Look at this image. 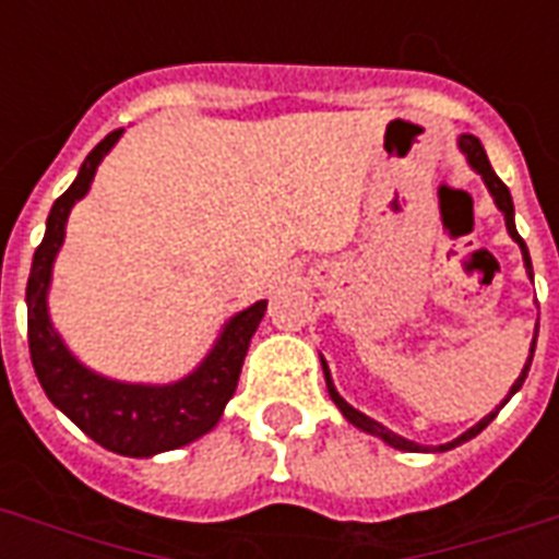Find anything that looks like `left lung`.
<instances>
[{"mask_svg":"<svg viewBox=\"0 0 559 559\" xmlns=\"http://www.w3.org/2000/svg\"><path fill=\"white\" fill-rule=\"evenodd\" d=\"M459 147H461V153H464V159H467L469 168L476 170L478 177L485 179V186H487V191H490V197H493L496 209H499L504 214V226H508V235H511L513 240H516V246H520V249H522V261H525V272H528V278L534 281V266H531L528 246H525V240H522L520 231H516V223H513L511 191H508V186H504L502 179L496 177V170L490 168V159H487L485 147H481V142H478L476 135H469V133L459 135ZM537 331H539V322H537ZM534 348H537V336H534V342H531L528 362L522 366V373H520V377H516V382H513V385H511V391L504 394L502 403H499V406H496L493 412H490V415L481 417V420H478L476 426H469L467 432L459 435L455 441L441 443V447H424V443L408 441V438H403V435L391 432V429H385V426H382V424H377L373 417L362 415L359 408L350 406L348 400L342 397L340 391H336V385H333V377H331V368H328V362H324V359H322V371H324V382H328V394H331L333 403L340 406V412H342V415H345V420H348V424H354V426H357V429H362V432H368V435H377L380 441H385V443H389V447H394V450H403V452H447V450H452V447H459V443L469 441V438H476V435L481 432V429H485V426L490 424V420H493L496 415H499V408H502L504 403H508V400H511L513 394H516V391L522 389V382H525V377H528L531 359H534Z\"/></svg>","mask_w":559,"mask_h":559,"instance_id":"left-lung-1","label":"left lung"}]
</instances>
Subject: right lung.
<instances>
[{"label":"right lung","mask_w":559,"mask_h":559,"mask_svg":"<svg viewBox=\"0 0 559 559\" xmlns=\"http://www.w3.org/2000/svg\"><path fill=\"white\" fill-rule=\"evenodd\" d=\"M124 130L109 133L83 159L78 177L63 197H57L46 219V237L34 252L25 305H28V348L37 380L46 397L90 435L104 450L127 459H151L159 452L179 450L211 432L223 417L240 380V368L258 324L266 313V301H254L223 324L202 362L177 382H121L92 371L66 348L48 316V287L60 246L66 240V223L74 202L92 188L95 170L104 162Z\"/></svg>","instance_id":"right-lung-1"}]
</instances>
